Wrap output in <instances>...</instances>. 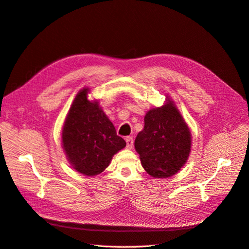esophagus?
Instances as JSON below:
<instances>
[{"label":"esophagus","mask_w":249,"mask_h":249,"mask_svg":"<svg viewBox=\"0 0 249 249\" xmlns=\"http://www.w3.org/2000/svg\"><path fill=\"white\" fill-rule=\"evenodd\" d=\"M125 142H126V148L131 149L133 147V144H134V141H133V138L131 136L126 137L125 138Z\"/></svg>","instance_id":"1"}]
</instances>
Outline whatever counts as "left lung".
Instances as JSON below:
<instances>
[{
    "label": "left lung",
    "instance_id": "left-lung-1",
    "mask_svg": "<svg viewBox=\"0 0 249 249\" xmlns=\"http://www.w3.org/2000/svg\"><path fill=\"white\" fill-rule=\"evenodd\" d=\"M166 103L146 112L144 127L135 139L142 167L153 178L175 176L191 152L189 126L170 96Z\"/></svg>",
    "mask_w": 249,
    "mask_h": 249
}]
</instances>
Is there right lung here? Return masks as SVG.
<instances>
[{
  "mask_svg": "<svg viewBox=\"0 0 249 249\" xmlns=\"http://www.w3.org/2000/svg\"><path fill=\"white\" fill-rule=\"evenodd\" d=\"M90 89H81L62 127V147L71 167L94 177L106 169L113 156L125 145L97 100H88Z\"/></svg>",
  "mask_w": 249,
  "mask_h": 249,
  "instance_id": "right-lung-1",
  "label": "right lung"
}]
</instances>
